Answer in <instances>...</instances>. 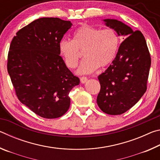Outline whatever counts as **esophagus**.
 <instances>
[{"label":"esophagus","instance_id":"esophagus-1","mask_svg":"<svg viewBox=\"0 0 160 160\" xmlns=\"http://www.w3.org/2000/svg\"><path fill=\"white\" fill-rule=\"evenodd\" d=\"M87 81H88V78H87L86 77H82L80 78V82L82 83H85Z\"/></svg>","mask_w":160,"mask_h":160}]
</instances>
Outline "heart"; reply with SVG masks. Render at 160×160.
Segmentation results:
<instances>
[{"label": "heart", "mask_w": 160, "mask_h": 160, "mask_svg": "<svg viewBox=\"0 0 160 160\" xmlns=\"http://www.w3.org/2000/svg\"><path fill=\"white\" fill-rule=\"evenodd\" d=\"M118 46V37L113 29L94 28L83 25L73 34V40L63 39L59 42V51L70 68L78 64L80 52L85 59L81 63L78 72L90 73L97 68L109 65L114 58Z\"/></svg>", "instance_id": "obj_1"}]
</instances>
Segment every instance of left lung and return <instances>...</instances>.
Instances as JSON below:
<instances>
[{
  "label": "left lung",
  "instance_id": "obj_1",
  "mask_svg": "<svg viewBox=\"0 0 160 160\" xmlns=\"http://www.w3.org/2000/svg\"><path fill=\"white\" fill-rule=\"evenodd\" d=\"M103 21L118 36L127 37L112 63L98 76L101 89L97 104L107 114L119 115L133 107L146 92L151 58L141 32H134L117 20Z\"/></svg>",
  "mask_w": 160,
  "mask_h": 160
}]
</instances>
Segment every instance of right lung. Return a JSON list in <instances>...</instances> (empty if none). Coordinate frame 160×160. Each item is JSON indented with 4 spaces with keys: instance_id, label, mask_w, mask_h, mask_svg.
<instances>
[{
    "instance_id": "1",
    "label": "right lung",
    "mask_w": 160,
    "mask_h": 160,
    "mask_svg": "<svg viewBox=\"0 0 160 160\" xmlns=\"http://www.w3.org/2000/svg\"><path fill=\"white\" fill-rule=\"evenodd\" d=\"M72 25L58 18H39L20 29L10 46L8 72L16 95L43 118L63 116L70 107V91L80 84L58 47Z\"/></svg>"
}]
</instances>
